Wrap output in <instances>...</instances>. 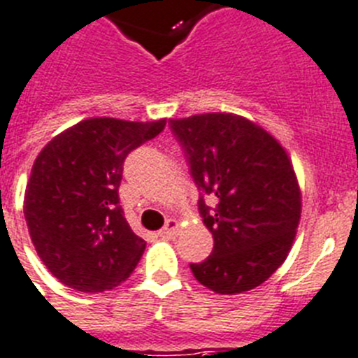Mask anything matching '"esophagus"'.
Instances as JSON below:
<instances>
[{
    "label": "esophagus",
    "mask_w": 358,
    "mask_h": 358,
    "mask_svg": "<svg viewBox=\"0 0 358 358\" xmlns=\"http://www.w3.org/2000/svg\"><path fill=\"white\" fill-rule=\"evenodd\" d=\"M178 229H180L178 220L171 217V220H167L166 222V227H164V229L160 231V236H166V238H175V236L178 234Z\"/></svg>",
    "instance_id": "obj_1"
}]
</instances>
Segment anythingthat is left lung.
<instances>
[{"instance_id": "obj_1", "label": "left lung", "mask_w": 358, "mask_h": 358, "mask_svg": "<svg viewBox=\"0 0 358 358\" xmlns=\"http://www.w3.org/2000/svg\"><path fill=\"white\" fill-rule=\"evenodd\" d=\"M201 194L203 225L214 248L191 263L194 278L214 294L259 287L287 259L301 220V189L287 149L266 129L234 113L171 119Z\"/></svg>"}]
</instances>
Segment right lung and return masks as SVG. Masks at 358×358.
<instances>
[{
    "label": "right lung",
    "instance_id": "1",
    "mask_svg": "<svg viewBox=\"0 0 358 358\" xmlns=\"http://www.w3.org/2000/svg\"><path fill=\"white\" fill-rule=\"evenodd\" d=\"M166 126L95 117L55 135L32 166L24 220L46 268L73 290L97 294L126 281L145 250L119 205L127 153Z\"/></svg>",
    "mask_w": 358,
    "mask_h": 358
}]
</instances>
